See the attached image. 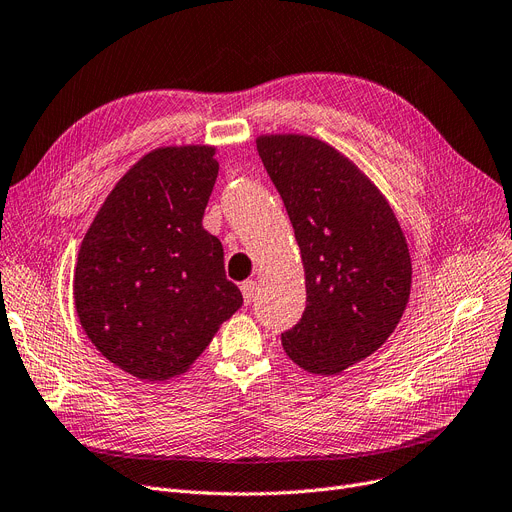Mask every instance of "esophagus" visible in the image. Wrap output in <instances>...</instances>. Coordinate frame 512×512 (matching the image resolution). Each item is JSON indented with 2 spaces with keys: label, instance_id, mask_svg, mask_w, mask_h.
I'll use <instances>...</instances> for the list:
<instances>
[{
  "label": "esophagus",
  "instance_id": "34e87169",
  "mask_svg": "<svg viewBox=\"0 0 512 512\" xmlns=\"http://www.w3.org/2000/svg\"><path fill=\"white\" fill-rule=\"evenodd\" d=\"M240 291H242V299H244V303L251 305V301L255 299V291H257V284H255V280H244V282L240 284Z\"/></svg>",
  "mask_w": 512,
  "mask_h": 512
}]
</instances>
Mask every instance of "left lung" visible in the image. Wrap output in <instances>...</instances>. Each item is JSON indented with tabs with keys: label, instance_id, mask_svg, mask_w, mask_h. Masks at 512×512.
Wrapping results in <instances>:
<instances>
[{
	"label": "left lung",
	"instance_id": "1",
	"mask_svg": "<svg viewBox=\"0 0 512 512\" xmlns=\"http://www.w3.org/2000/svg\"><path fill=\"white\" fill-rule=\"evenodd\" d=\"M257 152L305 268L307 305L282 347L309 372L339 374L379 349L404 314L412 284L404 232L383 194L332 146L261 136Z\"/></svg>",
	"mask_w": 512,
	"mask_h": 512
}]
</instances>
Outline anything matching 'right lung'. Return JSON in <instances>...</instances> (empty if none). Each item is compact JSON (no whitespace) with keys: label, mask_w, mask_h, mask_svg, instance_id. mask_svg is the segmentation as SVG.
<instances>
[{"label":"right lung","mask_w":512,"mask_h":512,"mask_svg":"<svg viewBox=\"0 0 512 512\" xmlns=\"http://www.w3.org/2000/svg\"><path fill=\"white\" fill-rule=\"evenodd\" d=\"M215 148L152 150L108 194L75 270L77 316L106 360L142 381L186 372L242 305L203 228Z\"/></svg>","instance_id":"1"}]
</instances>
